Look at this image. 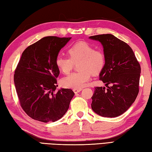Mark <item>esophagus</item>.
I'll use <instances>...</instances> for the list:
<instances>
[{
  "instance_id": "1",
  "label": "esophagus",
  "mask_w": 152,
  "mask_h": 152,
  "mask_svg": "<svg viewBox=\"0 0 152 152\" xmlns=\"http://www.w3.org/2000/svg\"><path fill=\"white\" fill-rule=\"evenodd\" d=\"M82 90V89H74L73 91L74 92V93H78L81 91Z\"/></svg>"
}]
</instances>
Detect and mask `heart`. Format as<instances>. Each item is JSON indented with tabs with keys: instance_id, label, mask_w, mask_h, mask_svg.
<instances>
[{
	"instance_id": "1",
	"label": "heart",
	"mask_w": 152,
	"mask_h": 152,
	"mask_svg": "<svg viewBox=\"0 0 152 152\" xmlns=\"http://www.w3.org/2000/svg\"><path fill=\"white\" fill-rule=\"evenodd\" d=\"M70 58L58 56L56 66L63 74H69L74 63H78L80 72H73L61 80L62 85L68 88L82 89L91 78V73L98 74L103 69L106 62L102 51L96 50L92 45L86 42H78L68 50Z\"/></svg>"
}]
</instances>
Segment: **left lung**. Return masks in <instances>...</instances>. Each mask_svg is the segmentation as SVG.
Wrapping results in <instances>:
<instances>
[{
  "label": "left lung",
  "instance_id": "1",
  "mask_svg": "<svg viewBox=\"0 0 152 152\" xmlns=\"http://www.w3.org/2000/svg\"><path fill=\"white\" fill-rule=\"evenodd\" d=\"M89 38L99 41L103 46L106 62L99 78L107 87L106 89L95 88L91 108L102 117H118L129 108L138 94L140 64L131 48L114 35L99 34Z\"/></svg>",
  "mask_w": 152,
  "mask_h": 152
}]
</instances>
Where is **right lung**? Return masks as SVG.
<instances>
[{
	"instance_id": "add662e5",
	"label": "right lung",
	"mask_w": 152,
	"mask_h": 152,
	"mask_svg": "<svg viewBox=\"0 0 152 152\" xmlns=\"http://www.w3.org/2000/svg\"><path fill=\"white\" fill-rule=\"evenodd\" d=\"M70 39L44 37L27 47L19 59L14 79L16 92L23 110L35 120L56 121L69 108L74 93L63 88L56 92L59 74L56 60Z\"/></svg>"
}]
</instances>
